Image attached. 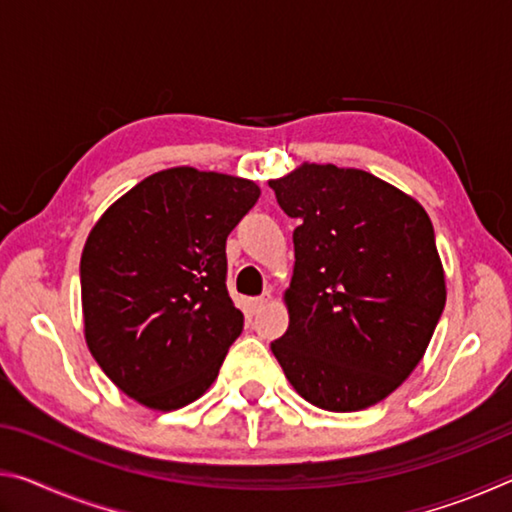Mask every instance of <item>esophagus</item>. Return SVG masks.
Listing matches in <instances>:
<instances>
[{
  "label": "esophagus",
  "mask_w": 512,
  "mask_h": 512,
  "mask_svg": "<svg viewBox=\"0 0 512 512\" xmlns=\"http://www.w3.org/2000/svg\"><path fill=\"white\" fill-rule=\"evenodd\" d=\"M268 300H271V293H264V296H257V298L250 300V307H253V311H259Z\"/></svg>",
  "instance_id": "esophagus-1"
}]
</instances>
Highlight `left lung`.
<instances>
[{"mask_svg": "<svg viewBox=\"0 0 512 512\" xmlns=\"http://www.w3.org/2000/svg\"><path fill=\"white\" fill-rule=\"evenodd\" d=\"M268 185L298 219L289 329L271 343L275 359L318 409L377 404L418 366L445 309L429 216L361 169L302 164Z\"/></svg>", "mask_w": 512, "mask_h": 512, "instance_id": "left-lung-1", "label": "left lung"}]
</instances>
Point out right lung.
Listing matches in <instances>:
<instances>
[{
    "label": "right lung",
    "instance_id": "right-lung-1",
    "mask_svg": "<svg viewBox=\"0 0 512 512\" xmlns=\"http://www.w3.org/2000/svg\"><path fill=\"white\" fill-rule=\"evenodd\" d=\"M259 187L225 173L158 171L110 205L85 241V341L101 370L149 409H180L219 375L244 329L225 239Z\"/></svg>",
    "mask_w": 512,
    "mask_h": 512
}]
</instances>
